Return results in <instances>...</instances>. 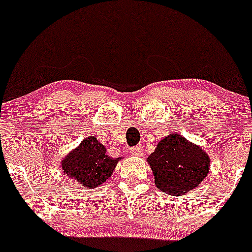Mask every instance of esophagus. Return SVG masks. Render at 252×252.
<instances>
[{
    "instance_id": "obj_1",
    "label": "esophagus",
    "mask_w": 252,
    "mask_h": 252,
    "mask_svg": "<svg viewBox=\"0 0 252 252\" xmlns=\"http://www.w3.org/2000/svg\"><path fill=\"white\" fill-rule=\"evenodd\" d=\"M142 153H143V146L142 145H139V146H136V147H132L131 148V154H132V156L141 157V156H142Z\"/></svg>"
}]
</instances>
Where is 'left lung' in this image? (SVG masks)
<instances>
[{
    "mask_svg": "<svg viewBox=\"0 0 252 252\" xmlns=\"http://www.w3.org/2000/svg\"><path fill=\"white\" fill-rule=\"evenodd\" d=\"M147 161L158 189L172 196H182L195 189L208 175L211 164L200 146L178 134L160 141Z\"/></svg>",
    "mask_w": 252,
    "mask_h": 252,
    "instance_id": "1",
    "label": "left lung"
}]
</instances>
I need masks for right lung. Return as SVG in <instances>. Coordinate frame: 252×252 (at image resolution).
Here are the masks:
<instances>
[{
	"label": "right lung",
	"instance_id": "obj_1",
	"mask_svg": "<svg viewBox=\"0 0 252 252\" xmlns=\"http://www.w3.org/2000/svg\"><path fill=\"white\" fill-rule=\"evenodd\" d=\"M122 158H111L94 136H88L62 160L63 172L88 189L99 187L111 177Z\"/></svg>",
	"mask_w": 252,
	"mask_h": 252
}]
</instances>
